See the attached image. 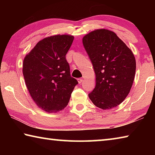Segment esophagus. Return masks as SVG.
Wrapping results in <instances>:
<instances>
[{"mask_svg":"<svg viewBox=\"0 0 155 155\" xmlns=\"http://www.w3.org/2000/svg\"><path fill=\"white\" fill-rule=\"evenodd\" d=\"M77 81H78V83H79V84H81V83L83 82V79H82V78H78Z\"/></svg>","mask_w":155,"mask_h":155,"instance_id":"1","label":"esophagus"}]
</instances>
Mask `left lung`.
Returning a JSON list of instances; mask_svg holds the SVG:
<instances>
[{"mask_svg":"<svg viewBox=\"0 0 155 155\" xmlns=\"http://www.w3.org/2000/svg\"><path fill=\"white\" fill-rule=\"evenodd\" d=\"M83 44L94 67L96 87L89 94L94 105L110 109L127 98L134 81L136 61L133 52L113 31H91Z\"/></svg>","mask_w":155,"mask_h":155,"instance_id":"1","label":"left lung"}]
</instances>
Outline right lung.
<instances>
[{"instance_id":"1","label":"right lung","mask_w":155,"mask_h":155,"mask_svg":"<svg viewBox=\"0 0 155 155\" xmlns=\"http://www.w3.org/2000/svg\"><path fill=\"white\" fill-rule=\"evenodd\" d=\"M74 36L57 35L41 40L27 54L22 72L31 98L40 109L57 113L68 105L78 81L70 76L65 55Z\"/></svg>"}]
</instances>
